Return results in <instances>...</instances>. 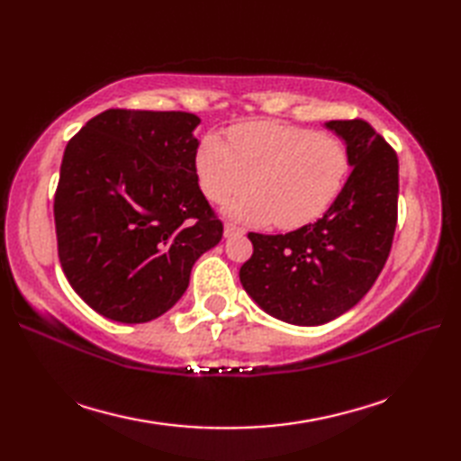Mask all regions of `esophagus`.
I'll use <instances>...</instances> for the list:
<instances>
[{
	"label": "esophagus",
	"mask_w": 461,
	"mask_h": 461,
	"mask_svg": "<svg viewBox=\"0 0 461 461\" xmlns=\"http://www.w3.org/2000/svg\"><path fill=\"white\" fill-rule=\"evenodd\" d=\"M243 233H246V230H241V228H238V225H233V223H230V221L223 225V236H225V238L243 236Z\"/></svg>",
	"instance_id": "1"
}]
</instances>
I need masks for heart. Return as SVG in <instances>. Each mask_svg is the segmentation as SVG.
<instances>
[{"mask_svg": "<svg viewBox=\"0 0 461 461\" xmlns=\"http://www.w3.org/2000/svg\"><path fill=\"white\" fill-rule=\"evenodd\" d=\"M195 176L203 195L223 202L230 218L253 225L276 221L297 230L317 221L339 198L350 170V154L339 136L271 121L236 124L230 144L203 136L195 150Z\"/></svg>", "mask_w": 461, "mask_h": 461, "instance_id": "1", "label": "heart"}]
</instances>
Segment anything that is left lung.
<instances>
[{"label": "left lung", "mask_w": 461, "mask_h": 461, "mask_svg": "<svg viewBox=\"0 0 461 461\" xmlns=\"http://www.w3.org/2000/svg\"><path fill=\"white\" fill-rule=\"evenodd\" d=\"M352 172L321 220L283 236L248 233L240 269L248 295L271 317L317 327L352 309L388 259L398 218V156L366 121H329Z\"/></svg>", "instance_id": "1"}]
</instances>
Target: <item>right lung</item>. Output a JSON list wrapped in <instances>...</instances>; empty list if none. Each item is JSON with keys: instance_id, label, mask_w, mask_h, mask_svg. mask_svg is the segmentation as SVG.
I'll list each match as a JSON object with an SVG mask.
<instances>
[{"instance_id": "right-lung-1", "label": "right lung", "mask_w": 461, "mask_h": 461, "mask_svg": "<svg viewBox=\"0 0 461 461\" xmlns=\"http://www.w3.org/2000/svg\"><path fill=\"white\" fill-rule=\"evenodd\" d=\"M198 124L192 113L109 109L67 144L53 203L59 261L106 319L164 315L221 240L195 176Z\"/></svg>"}]
</instances>
